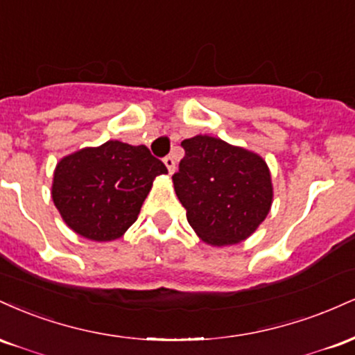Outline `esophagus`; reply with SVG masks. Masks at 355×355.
<instances>
[{
  "label": "esophagus",
  "mask_w": 355,
  "mask_h": 355,
  "mask_svg": "<svg viewBox=\"0 0 355 355\" xmlns=\"http://www.w3.org/2000/svg\"><path fill=\"white\" fill-rule=\"evenodd\" d=\"M164 164H165L166 168H168V172H170V173H173V172H175V160H173L172 155H168V157H165V158H164Z\"/></svg>",
  "instance_id": "esophagus-1"
}]
</instances>
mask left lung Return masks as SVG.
Returning a JSON list of instances; mask_svg holds the SVG:
<instances>
[{"mask_svg": "<svg viewBox=\"0 0 355 355\" xmlns=\"http://www.w3.org/2000/svg\"><path fill=\"white\" fill-rule=\"evenodd\" d=\"M182 146L185 157L172 178L195 234L214 247L250 237L274 198L266 160L209 135L187 138Z\"/></svg>", "mask_w": 355, "mask_h": 355, "instance_id": "8db88e82", "label": "left lung"}]
</instances>
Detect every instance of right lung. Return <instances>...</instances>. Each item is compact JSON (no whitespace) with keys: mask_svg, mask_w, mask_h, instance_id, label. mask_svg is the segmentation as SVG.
<instances>
[{"mask_svg":"<svg viewBox=\"0 0 355 355\" xmlns=\"http://www.w3.org/2000/svg\"><path fill=\"white\" fill-rule=\"evenodd\" d=\"M162 173L166 166L145 145L110 140L61 158L51 197L73 232L108 242L135 223L155 177Z\"/></svg>","mask_w":355,"mask_h":355,"instance_id":"add662e5","label":"right lung"}]
</instances>
